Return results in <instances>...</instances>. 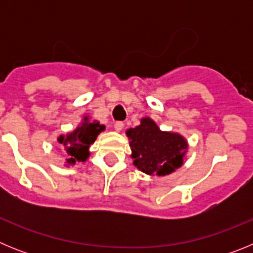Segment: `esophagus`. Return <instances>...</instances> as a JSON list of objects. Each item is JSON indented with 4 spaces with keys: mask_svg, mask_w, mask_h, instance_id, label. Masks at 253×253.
<instances>
[{
    "mask_svg": "<svg viewBox=\"0 0 253 253\" xmlns=\"http://www.w3.org/2000/svg\"><path fill=\"white\" fill-rule=\"evenodd\" d=\"M114 128H115L116 131H122L123 128H124V123H123V122H116L115 124H114Z\"/></svg>",
    "mask_w": 253,
    "mask_h": 253,
    "instance_id": "1",
    "label": "esophagus"
}]
</instances>
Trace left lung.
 I'll return each mask as SVG.
<instances>
[{"instance_id":"1","label":"left lung","mask_w":253,"mask_h":253,"mask_svg":"<svg viewBox=\"0 0 253 253\" xmlns=\"http://www.w3.org/2000/svg\"><path fill=\"white\" fill-rule=\"evenodd\" d=\"M133 165L149 176H166L185 162L189 143L175 131L161 130L157 123L146 116L140 124L126 130Z\"/></svg>"}]
</instances>
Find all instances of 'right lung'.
<instances>
[{"label": "right lung", "mask_w": 253, "mask_h": 253, "mask_svg": "<svg viewBox=\"0 0 253 253\" xmlns=\"http://www.w3.org/2000/svg\"><path fill=\"white\" fill-rule=\"evenodd\" d=\"M105 130V125L97 120H91L90 115H84L81 123L66 134H60L57 142L67 152V167L75 166L77 162H86L90 157V147L99 134Z\"/></svg>", "instance_id": "obj_1"}]
</instances>
